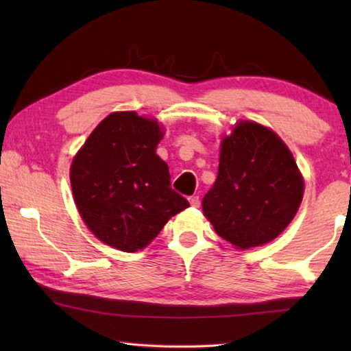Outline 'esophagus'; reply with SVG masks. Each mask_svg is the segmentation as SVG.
Masks as SVG:
<instances>
[{
    "instance_id": "1",
    "label": "esophagus",
    "mask_w": 351,
    "mask_h": 351,
    "mask_svg": "<svg viewBox=\"0 0 351 351\" xmlns=\"http://www.w3.org/2000/svg\"><path fill=\"white\" fill-rule=\"evenodd\" d=\"M190 204H192V207H199V197L198 195H193V197L189 198Z\"/></svg>"
}]
</instances>
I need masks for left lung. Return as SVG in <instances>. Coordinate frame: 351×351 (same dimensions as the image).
Wrapping results in <instances>:
<instances>
[{"instance_id":"8db88e82","label":"left lung","mask_w":351,"mask_h":351,"mask_svg":"<svg viewBox=\"0 0 351 351\" xmlns=\"http://www.w3.org/2000/svg\"><path fill=\"white\" fill-rule=\"evenodd\" d=\"M304 197V180L278 136L255 122H240L223 139L218 176L203 210L221 239L240 249L280 235Z\"/></svg>"}]
</instances>
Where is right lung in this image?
<instances>
[{
	"instance_id": "add662e5",
	"label": "right lung",
	"mask_w": 351,
	"mask_h": 351,
	"mask_svg": "<svg viewBox=\"0 0 351 351\" xmlns=\"http://www.w3.org/2000/svg\"><path fill=\"white\" fill-rule=\"evenodd\" d=\"M156 121L133 111L112 112L75 154L71 187L80 217L105 245L136 252L169 219L189 207L170 184L169 165L156 154Z\"/></svg>"
}]
</instances>
